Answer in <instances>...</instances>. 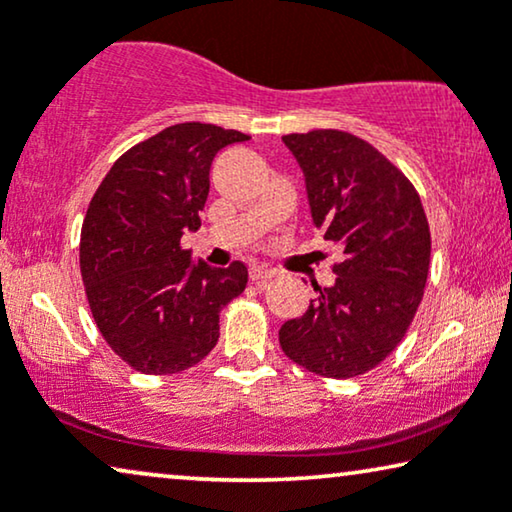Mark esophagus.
<instances>
[{
    "label": "esophagus",
    "mask_w": 512,
    "mask_h": 512,
    "mask_svg": "<svg viewBox=\"0 0 512 512\" xmlns=\"http://www.w3.org/2000/svg\"><path fill=\"white\" fill-rule=\"evenodd\" d=\"M249 277H251V282H256V284H263V282H268V279L277 277V270H272V268H265V265H256V268H251Z\"/></svg>",
    "instance_id": "34e87169"
}]
</instances>
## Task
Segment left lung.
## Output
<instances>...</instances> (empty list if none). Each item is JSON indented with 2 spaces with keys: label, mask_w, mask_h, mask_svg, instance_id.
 <instances>
[{
  "label": "left lung",
  "mask_w": 512,
  "mask_h": 512,
  "mask_svg": "<svg viewBox=\"0 0 512 512\" xmlns=\"http://www.w3.org/2000/svg\"><path fill=\"white\" fill-rule=\"evenodd\" d=\"M303 167L312 221L340 244L333 286L314 284L303 317L279 328L293 363L333 380L380 366L422 303L431 230L410 179L366 139L342 130L284 135Z\"/></svg>",
  "instance_id": "1"
}]
</instances>
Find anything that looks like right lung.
<instances>
[{
	"instance_id": "obj_1",
	"label": "right lung",
	"mask_w": 512,
	"mask_h": 512,
	"mask_svg": "<svg viewBox=\"0 0 512 512\" xmlns=\"http://www.w3.org/2000/svg\"><path fill=\"white\" fill-rule=\"evenodd\" d=\"M212 123H177L132 146L102 179L81 228V277L107 345L144 375L195 366L219 340V314L247 286V265H193L181 235L200 228L209 167L247 142Z\"/></svg>"
}]
</instances>
